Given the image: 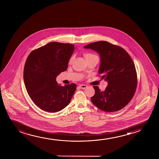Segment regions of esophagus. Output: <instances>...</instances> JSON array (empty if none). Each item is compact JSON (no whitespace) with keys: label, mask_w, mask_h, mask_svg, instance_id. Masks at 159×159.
<instances>
[{"label":"esophagus","mask_w":159,"mask_h":159,"mask_svg":"<svg viewBox=\"0 0 159 159\" xmlns=\"http://www.w3.org/2000/svg\"><path fill=\"white\" fill-rule=\"evenodd\" d=\"M79 87L81 89H85L87 88V86L86 85H79Z\"/></svg>","instance_id":"1"}]
</instances>
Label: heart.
Wrapping results in <instances>:
<instances>
[{
    "instance_id": "obj_1",
    "label": "heart",
    "mask_w": 159,
    "mask_h": 159,
    "mask_svg": "<svg viewBox=\"0 0 159 159\" xmlns=\"http://www.w3.org/2000/svg\"><path fill=\"white\" fill-rule=\"evenodd\" d=\"M94 55L91 54H89V53H86V54H84V56H85L86 59H87V58H89V57L94 56ZM73 60V57H71L70 59V60H69V63H72Z\"/></svg>"
}]
</instances>
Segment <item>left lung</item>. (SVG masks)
<instances>
[{
    "label": "left lung",
    "mask_w": 159,
    "mask_h": 159,
    "mask_svg": "<svg viewBox=\"0 0 159 159\" xmlns=\"http://www.w3.org/2000/svg\"><path fill=\"white\" fill-rule=\"evenodd\" d=\"M84 48L99 54V73L108 82L104 91L93 86L95 94L91 98L92 103L105 112H115L124 108L135 94L137 85L135 64L125 50L107 41H98Z\"/></svg>",
    "instance_id": "8db88e82"
}]
</instances>
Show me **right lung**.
Here are the masks:
<instances>
[{
	"instance_id": "right-lung-1",
	"label": "right lung",
	"mask_w": 159,
	"mask_h": 159,
	"mask_svg": "<svg viewBox=\"0 0 159 159\" xmlns=\"http://www.w3.org/2000/svg\"><path fill=\"white\" fill-rule=\"evenodd\" d=\"M74 49L73 44L52 42L33 50L26 59L23 73L26 91L43 111L57 112L70 104L76 84L60 86L56 78L67 70Z\"/></svg>"
}]
</instances>
